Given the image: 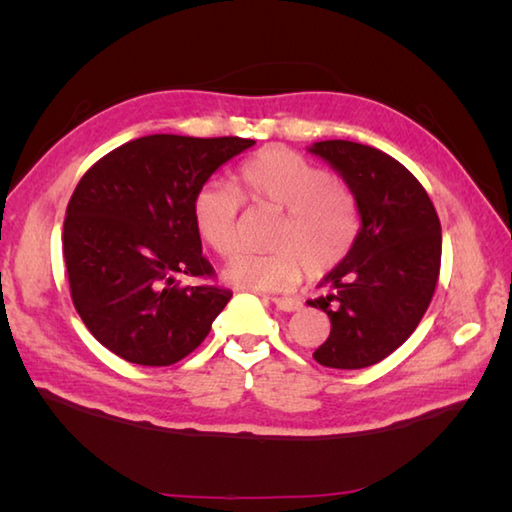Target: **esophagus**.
<instances>
[{"instance_id": "1", "label": "esophagus", "mask_w": 512, "mask_h": 512, "mask_svg": "<svg viewBox=\"0 0 512 512\" xmlns=\"http://www.w3.org/2000/svg\"><path fill=\"white\" fill-rule=\"evenodd\" d=\"M275 303L277 310H284V312H297L301 310V301L299 299H288V297H273L270 299Z\"/></svg>"}]
</instances>
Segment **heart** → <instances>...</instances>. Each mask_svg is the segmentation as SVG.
I'll use <instances>...</instances> for the list:
<instances>
[{
	"mask_svg": "<svg viewBox=\"0 0 512 512\" xmlns=\"http://www.w3.org/2000/svg\"><path fill=\"white\" fill-rule=\"evenodd\" d=\"M233 187L206 180L191 195V224L213 253L228 257L239 242V211L250 206L281 209L270 253H242L224 268L228 284L279 292L297 286L303 270L323 279L352 253L361 211L350 187L295 149L270 145L244 158L233 171Z\"/></svg>",
	"mask_w": 512,
	"mask_h": 512,
	"instance_id": "obj_1",
	"label": "heart"
}]
</instances>
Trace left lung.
<instances>
[{
    "label": "left lung",
    "mask_w": 512,
    "mask_h": 512,
    "mask_svg": "<svg viewBox=\"0 0 512 512\" xmlns=\"http://www.w3.org/2000/svg\"><path fill=\"white\" fill-rule=\"evenodd\" d=\"M310 151L341 171L363 222L352 253L323 279L330 295L308 301L332 323L312 356L323 367H369L398 350L429 308L440 277V220L418 178L385 151L350 140H321Z\"/></svg>",
    "instance_id": "left-lung-1"
}]
</instances>
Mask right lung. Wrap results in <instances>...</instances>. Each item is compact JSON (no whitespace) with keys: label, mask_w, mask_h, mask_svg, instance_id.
I'll return each mask as SVG.
<instances>
[{"label":"right lung","mask_w":512,"mask_h":512,"mask_svg":"<svg viewBox=\"0 0 512 512\" xmlns=\"http://www.w3.org/2000/svg\"><path fill=\"white\" fill-rule=\"evenodd\" d=\"M255 145L239 136H143L83 173L63 222L70 297L94 339L129 363L167 367L198 347L233 292L213 281L191 195Z\"/></svg>","instance_id":"obj_1"}]
</instances>
